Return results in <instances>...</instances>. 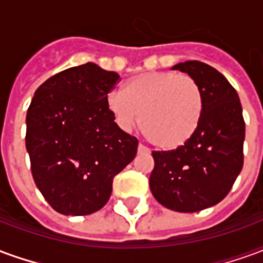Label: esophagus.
I'll use <instances>...</instances> for the list:
<instances>
[{"mask_svg":"<svg viewBox=\"0 0 263 263\" xmlns=\"http://www.w3.org/2000/svg\"><path fill=\"white\" fill-rule=\"evenodd\" d=\"M138 152L139 154H149V149L145 146V145H142V143H139L138 145Z\"/></svg>","mask_w":263,"mask_h":263,"instance_id":"34e87169","label":"esophagus"}]
</instances>
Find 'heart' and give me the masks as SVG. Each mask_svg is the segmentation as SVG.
Instances as JSON below:
<instances>
[{
  "instance_id": "obj_1",
  "label": "heart",
  "mask_w": 263,
  "mask_h": 263,
  "mask_svg": "<svg viewBox=\"0 0 263 263\" xmlns=\"http://www.w3.org/2000/svg\"><path fill=\"white\" fill-rule=\"evenodd\" d=\"M107 107L115 124L131 131L141 129L156 148H180L197 131L203 115L204 98L198 83L189 74L148 71L124 84V94L114 91Z\"/></svg>"
}]
</instances>
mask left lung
<instances>
[{"label": "left lung", "mask_w": 263, "mask_h": 263, "mask_svg": "<svg viewBox=\"0 0 263 263\" xmlns=\"http://www.w3.org/2000/svg\"><path fill=\"white\" fill-rule=\"evenodd\" d=\"M197 81L204 98L201 121L187 142L173 151L152 152L149 186L166 209L196 213L230 193L243 165L245 122L235 88L214 67L187 60L172 67Z\"/></svg>", "instance_id": "1"}]
</instances>
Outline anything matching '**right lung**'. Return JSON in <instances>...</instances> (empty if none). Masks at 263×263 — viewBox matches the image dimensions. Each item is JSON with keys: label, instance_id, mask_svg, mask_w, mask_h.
Returning a JSON list of instances; mask_svg holds the SVG:
<instances>
[{"label": "right lung", "instance_id": "1", "mask_svg": "<svg viewBox=\"0 0 263 263\" xmlns=\"http://www.w3.org/2000/svg\"><path fill=\"white\" fill-rule=\"evenodd\" d=\"M120 76L94 63L70 67L39 86L26 114V151L35 184L65 215L96 213L138 151L114 122L107 98Z\"/></svg>", "mask_w": 263, "mask_h": 263}]
</instances>
